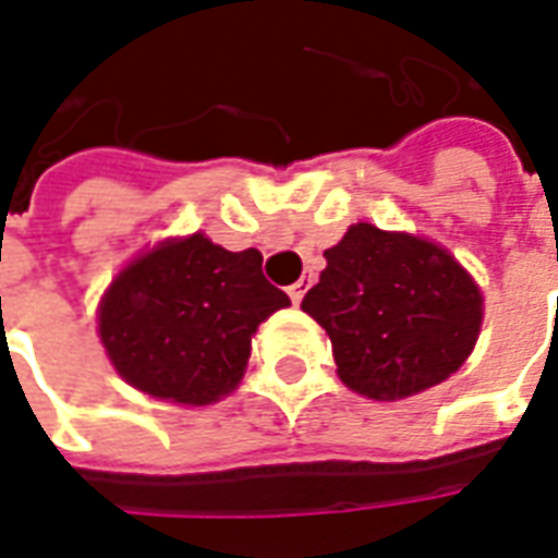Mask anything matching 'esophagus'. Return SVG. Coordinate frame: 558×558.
Masks as SVG:
<instances>
[{"label": "esophagus", "mask_w": 558, "mask_h": 558, "mask_svg": "<svg viewBox=\"0 0 558 558\" xmlns=\"http://www.w3.org/2000/svg\"><path fill=\"white\" fill-rule=\"evenodd\" d=\"M307 287H311V278H302V280H295V283H292L290 290V299H292V304H299L304 299V292H307Z\"/></svg>", "instance_id": "1"}]
</instances>
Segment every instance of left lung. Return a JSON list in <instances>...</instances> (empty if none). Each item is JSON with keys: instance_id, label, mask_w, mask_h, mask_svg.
I'll return each mask as SVG.
<instances>
[{"instance_id": "1", "label": "left lung", "mask_w": 558, "mask_h": 558, "mask_svg": "<svg viewBox=\"0 0 558 558\" xmlns=\"http://www.w3.org/2000/svg\"><path fill=\"white\" fill-rule=\"evenodd\" d=\"M331 338L338 376L364 398L400 400L466 362L484 316L478 283L439 244L355 223L304 295Z\"/></svg>"}]
</instances>
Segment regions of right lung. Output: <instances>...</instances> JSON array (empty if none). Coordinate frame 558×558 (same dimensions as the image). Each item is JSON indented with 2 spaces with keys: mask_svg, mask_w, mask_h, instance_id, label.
I'll return each instance as SVG.
<instances>
[{
  "mask_svg": "<svg viewBox=\"0 0 558 558\" xmlns=\"http://www.w3.org/2000/svg\"><path fill=\"white\" fill-rule=\"evenodd\" d=\"M287 304L256 247L232 254L194 232L119 271L98 307V335L128 386L208 407L239 386L256 326Z\"/></svg>",
  "mask_w": 558,
  "mask_h": 558,
  "instance_id": "1",
  "label": "right lung"
}]
</instances>
